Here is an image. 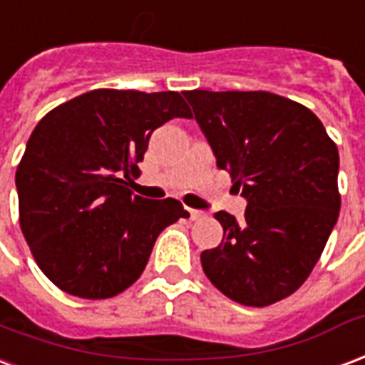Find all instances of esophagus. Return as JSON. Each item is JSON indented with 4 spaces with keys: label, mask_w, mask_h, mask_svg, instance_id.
<instances>
[{
    "label": "esophagus",
    "mask_w": 365,
    "mask_h": 365,
    "mask_svg": "<svg viewBox=\"0 0 365 365\" xmlns=\"http://www.w3.org/2000/svg\"><path fill=\"white\" fill-rule=\"evenodd\" d=\"M187 210H190L191 220H199V218H205L203 210H195V209H187Z\"/></svg>",
    "instance_id": "obj_1"
}]
</instances>
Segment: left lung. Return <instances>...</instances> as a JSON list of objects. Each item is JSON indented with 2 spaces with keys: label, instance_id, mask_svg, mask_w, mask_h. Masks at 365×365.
<instances>
[{
  "label": "left lung",
  "instance_id": "1",
  "mask_svg": "<svg viewBox=\"0 0 365 365\" xmlns=\"http://www.w3.org/2000/svg\"><path fill=\"white\" fill-rule=\"evenodd\" d=\"M217 166L247 209L218 210L222 242L201 253L212 284L242 306L265 307L306 282L339 210V150L312 110L265 91H185Z\"/></svg>",
  "mask_w": 365,
  "mask_h": 365
}]
</instances>
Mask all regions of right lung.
<instances>
[{
  "label": "right lung",
  "instance_id": "add662e5",
  "mask_svg": "<svg viewBox=\"0 0 365 365\" xmlns=\"http://www.w3.org/2000/svg\"><path fill=\"white\" fill-rule=\"evenodd\" d=\"M191 118L180 93L96 88L38 121L17 166L19 222L59 290L118 296L141 277L156 237L190 212L172 197L133 195L129 175L156 128Z\"/></svg>",
  "mask_w": 365,
  "mask_h": 365
}]
</instances>
